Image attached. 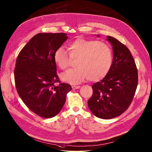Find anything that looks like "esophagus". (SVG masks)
<instances>
[{"label":"esophagus","mask_w":152,"mask_h":152,"mask_svg":"<svg viewBox=\"0 0 152 152\" xmlns=\"http://www.w3.org/2000/svg\"><path fill=\"white\" fill-rule=\"evenodd\" d=\"M72 89H80V86H72Z\"/></svg>","instance_id":"1"}]
</instances>
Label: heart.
<instances>
[{
    "label": "heart",
    "mask_w": 152,
    "mask_h": 152,
    "mask_svg": "<svg viewBox=\"0 0 152 152\" xmlns=\"http://www.w3.org/2000/svg\"><path fill=\"white\" fill-rule=\"evenodd\" d=\"M68 51L69 57L62 48H58L53 55L55 63L61 69L68 68L70 58L77 59V68L61 75L64 82L76 84L87 78L91 81H98L108 74L112 66L113 53L103 42L77 38L68 44Z\"/></svg>",
    "instance_id": "obj_1"
}]
</instances>
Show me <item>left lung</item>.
Returning a JSON list of instances; mask_svg holds the SVG:
<instances>
[{
    "label": "left lung",
    "mask_w": 152,
    "mask_h": 152,
    "mask_svg": "<svg viewBox=\"0 0 152 152\" xmlns=\"http://www.w3.org/2000/svg\"><path fill=\"white\" fill-rule=\"evenodd\" d=\"M107 37L113 46L112 66L102 80L92 86L93 92L88 102L92 113L103 119L119 116L128 109L138 84L137 69L130 50L116 38Z\"/></svg>",
    "instance_id": "left-lung-1"
}]
</instances>
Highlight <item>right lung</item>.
I'll list each match as a JSON object with an SVG mask.
<instances>
[{
    "label": "right lung",
    "mask_w": 152,
    "mask_h": 152,
    "mask_svg": "<svg viewBox=\"0 0 152 152\" xmlns=\"http://www.w3.org/2000/svg\"><path fill=\"white\" fill-rule=\"evenodd\" d=\"M67 39L64 33H40L31 38L17 58L14 78L18 94L29 109L43 118L60 113L72 89L59 80L53 60L55 51ZM56 82L60 84L56 86Z\"/></svg>",
    "instance_id": "obj_1"
}]
</instances>
